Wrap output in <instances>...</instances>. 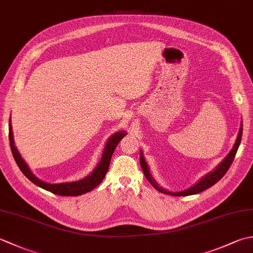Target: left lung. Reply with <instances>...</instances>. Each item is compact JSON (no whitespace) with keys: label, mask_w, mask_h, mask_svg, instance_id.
Wrapping results in <instances>:
<instances>
[{"label":"left lung","mask_w":253,"mask_h":253,"mask_svg":"<svg viewBox=\"0 0 253 253\" xmlns=\"http://www.w3.org/2000/svg\"><path fill=\"white\" fill-rule=\"evenodd\" d=\"M241 136H243V124H241L240 126V129H239V133H238V137L236 139V142L234 144V147L232 149V151L228 153V155L226 158L223 160V162L219 164L217 168L214 169L211 173H209L207 176H204L203 178L196 184L193 187L189 188V189H187L185 191H180V192H170L163 189L162 187H160L157 181L153 179L152 175L150 174V169L148 168V164L146 162V160H144L142 152H140V165H141V169L144 173V176L147 177V179L150 181V184H151L155 189L159 190L160 192H163L166 193V195H171V196H177V197H180V196H191V195H196V193L201 192L203 190L208 189V188L212 187L213 185H215L216 182L222 178V177L226 174V171L228 170V169L230 168V165H232L233 161L235 159V155L237 153V150L239 148V144L241 141Z\"/></svg>","instance_id":"left-lung-1"}]
</instances>
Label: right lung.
Masks as SVG:
<instances>
[{"label":"right lung","mask_w":253,"mask_h":253,"mask_svg":"<svg viewBox=\"0 0 253 253\" xmlns=\"http://www.w3.org/2000/svg\"><path fill=\"white\" fill-rule=\"evenodd\" d=\"M126 132L125 131H120L116 132L115 135H113L109 141H107L106 146L104 148L103 154H102V158L100 163L98 166L94 169V170L91 173L89 176L85 177V178L78 180V181H74V182H63V184H47V182H44L40 180L39 178L31 173V170L29 169L28 166L25 163V161L21 159L19 152L17 151V149L14 146V139H13V131H12V124H8V138H9V144H10V150H12L13 157L17 163L18 168L20 170L23 171V174L28 178L30 181L34 182L35 185L38 187H41L42 189H45L47 191H50L54 195L57 196H80L84 195L85 192H89L94 188L101 184V181L104 179V177L109 170V166L111 163V159L112 155L114 153V150L117 147V144L120 143L122 139L125 137Z\"/></svg>","instance_id":"add662e5"}]
</instances>
